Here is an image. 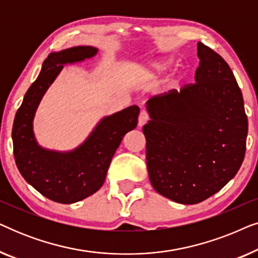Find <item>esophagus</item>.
Here are the masks:
<instances>
[{
  "mask_svg": "<svg viewBox=\"0 0 258 258\" xmlns=\"http://www.w3.org/2000/svg\"><path fill=\"white\" fill-rule=\"evenodd\" d=\"M148 119H149V114L146 110H142L140 112V116H139V125L142 126L146 124L148 122Z\"/></svg>",
  "mask_w": 258,
  "mask_h": 258,
  "instance_id": "1",
  "label": "esophagus"
}]
</instances>
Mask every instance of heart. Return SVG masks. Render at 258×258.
<instances>
[{"label": "heart", "mask_w": 258, "mask_h": 258, "mask_svg": "<svg viewBox=\"0 0 258 258\" xmlns=\"http://www.w3.org/2000/svg\"><path fill=\"white\" fill-rule=\"evenodd\" d=\"M171 64L170 58H161V59H155L153 62L143 64L139 68V74L143 79H154L160 75L161 73H163L164 70L169 68V66Z\"/></svg>", "instance_id": "heart-1"}]
</instances>
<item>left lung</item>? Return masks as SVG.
<instances>
[{"label":"left lung","mask_w":258,"mask_h":258,"mask_svg":"<svg viewBox=\"0 0 258 258\" xmlns=\"http://www.w3.org/2000/svg\"><path fill=\"white\" fill-rule=\"evenodd\" d=\"M195 83L151 97L143 125L151 185L181 204H197L223 188L241 168L248 118L223 57L197 43Z\"/></svg>","instance_id":"obj_1"}]
</instances>
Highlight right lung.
Returning <instances> with one entry per match:
<instances>
[{"label":"right lung","mask_w":258,"mask_h":258,"mask_svg":"<svg viewBox=\"0 0 258 258\" xmlns=\"http://www.w3.org/2000/svg\"><path fill=\"white\" fill-rule=\"evenodd\" d=\"M96 52V48L81 45L49 55L14 119V157L21 175L38 192L57 203H75L96 192L103 185L111 158L123 137L137 125L140 108L132 105L104 117L86 142L70 153L45 150L37 144L33 118L42 96L63 64L83 61Z\"/></svg>","instance_id":"add662e5"}]
</instances>
